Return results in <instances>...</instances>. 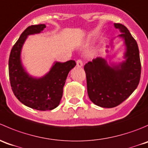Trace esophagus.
Segmentation results:
<instances>
[{"mask_svg": "<svg viewBox=\"0 0 148 148\" xmlns=\"http://www.w3.org/2000/svg\"><path fill=\"white\" fill-rule=\"evenodd\" d=\"M76 64H77V66L79 67V68H81L83 65V62L81 60H77L76 61Z\"/></svg>", "mask_w": 148, "mask_h": 148, "instance_id": "34e87169", "label": "esophagus"}]
</instances>
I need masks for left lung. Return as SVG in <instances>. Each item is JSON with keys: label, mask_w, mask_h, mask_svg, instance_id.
<instances>
[{"label": "left lung", "mask_w": 148, "mask_h": 148, "mask_svg": "<svg viewBox=\"0 0 148 148\" xmlns=\"http://www.w3.org/2000/svg\"><path fill=\"white\" fill-rule=\"evenodd\" d=\"M114 26L121 32L116 37L123 41L124 60L108 63L104 58L98 57L84 65L89 99L94 104L103 108L115 107L126 100L137 88L141 74L137 42L124 25ZM115 38L106 47H113Z\"/></svg>", "instance_id": "left-lung-1"}]
</instances>
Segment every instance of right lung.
Instances as JSON below:
<instances>
[{"instance_id": "1", "label": "right lung", "mask_w": 148, "mask_h": 148, "mask_svg": "<svg viewBox=\"0 0 148 148\" xmlns=\"http://www.w3.org/2000/svg\"><path fill=\"white\" fill-rule=\"evenodd\" d=\"M45 24L32 25L23 32L13 47L8 60V73L11 88L21 103L39 111L52 110L60 103L67 77L76 65L74 60L56 62L42 77L31 75L21 61L23 45L28 36L42 33Z\"/></svg>"}]
</instances>
